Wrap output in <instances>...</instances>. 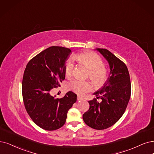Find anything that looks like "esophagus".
Returning a JSON list of instances; mask_svg holds the SVG:
<instances>
[{
	"label": "esophagus",
	"instance_id": "1",
	"mask_svg": "<svg viewBox=\"0 0 154 154\" xmlns=\"http://www.w3.org/2000/svg\"><path fill=\"white\" fill-rule=\"evenodd\" d=\"M77 101H81V100H82V98H81V96H77Z\"/></svg>",
	"mask_w": 154,
	"mask_h": 154
}]
</instances>
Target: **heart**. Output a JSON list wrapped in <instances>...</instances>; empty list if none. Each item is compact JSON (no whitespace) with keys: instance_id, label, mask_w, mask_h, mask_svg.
Here are the masks:
<instances>
[{"instance_id":"heart-1","label":"heart","mask_w":154,"mask_h":154,"mask_svg":"<svg viewBox=\"0 0 154 154\" xmlns=\"http://www.w3.org/2000/svg\"><path fill=\"white\" fill-rule=\"evenodd\" d=\"M74 58L80 63L89 68L88 76L96 86H101L106 79L107 71L103 66V61L101 57L91 51H85L74 55ZM73 68V63L71 59L66 63L65 68V75L66 77H71ZM68 88L74 93L82 94L91 88L88 81L73 79L68 84Z\"/></svg>"}]
</instances>
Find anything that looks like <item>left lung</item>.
<instances>
[{
	"instance_id": "obj_1",
	"label": "left lung",
	"mask_w": 154,
	"mask_h": 154,
	"mask_svg": "<svg viewBox=\"0 0 154 154\" xmlns=\"http://www.w3.org/2000/svg\"><path fill=\"white\" fill-rule=\"evenodd\" d=\"M108 61L110 75L104 86L93 94L101 98L100 103L96 98L89 101V109L82 118L88 126L101 130L116 124L126 110L131 92L130 77L124 63L106 49H96Z\"/></svg>"
}]
</instances>
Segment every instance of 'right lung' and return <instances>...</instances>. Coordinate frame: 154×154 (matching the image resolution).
<instances>
[{
  "mask_svg": "<svg viewBox=\"0 0 154 154\" xmlns=\"http://www.w3.org/2000/svg\"><path fill=\"white\" fill-rule=\"evenodd\" d=\"M71 53L68 48L51 46L32 58L26 65L22 81L25 109L38 126L48 131L61 128L68 111L77 101V94L68 92L63 98L50 94L65 78V61Z\"/></svg>",
  "mask_w": 154,
  "mask_h": 154,
  "instance_id": "add662e5",
  "label": "right lung"
}]
</instances>
